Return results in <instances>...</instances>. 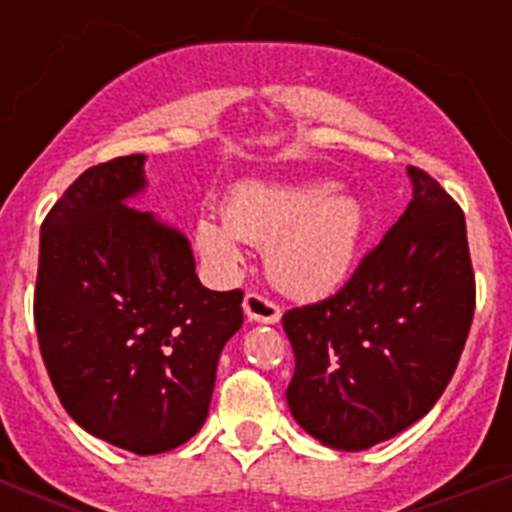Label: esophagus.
Returning <instances> with one entry per match:
<instances>
[{"instance_id": "34e87169", "label": "esophagus", "mask_w": 512, "mask_h": 512, "mask_svg": "<svg viewBox=\"0 0 512 512\" xmlns=\"http://www.w3.org/2000/svg\"><path fill=\"white\" fill-rule=\"evenodd\" d=\"M243 310H246V318L256 320V323H279V318H282L277 302L269 300L261 292H248L246 300H243Z\"/></svg>"}]
</instances>
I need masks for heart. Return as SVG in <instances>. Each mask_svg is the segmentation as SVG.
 I'll use <instances>...</instances> for the list:
<instances>
[{"label": "heart", "instance_id": "b5f03b06", "mask_svg": "<svg viewBox=\"0 0 512 512\" xmlns=\"http://www.w3.org/2000/svg\"><path fill=\"white\" fill-rule=\"evenodd\" d=\"M225 220L200 217L197 248L217 269L243 266V243L266 248L271 282L292 297L341 287L359 259L366 212L325 182H246L228 194Z\"/></svg>", "mask_w": 512, "mask_h": 512}]
</instances>
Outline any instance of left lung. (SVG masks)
<instances>
[{
  "mask_svg": "<svg viewBox=\"0 0 512 512\" xmlns=\"http://www.w3.org/2000/svg\"><path fill=\"white\" fill-rule=\"evenodd\" d=\"M413 202L336 295L282 315L295 377L287 405L325 446L372 449L449 387L474 318L464 212L410 166Z\"/></svg>",
  "mask_w": 512,
  "mask_h": 512,
  "instance_id": "left-lung-1",
  "label": "left lung"
}]
</instances>
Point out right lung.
Returning a JSON list of instances; mask_svg holds the SVG:
<instances>
[{
  "instance_id": "add662e5",
  "label": "right lung",
  "mask_w": 512,
  "mask_h": 512,
  "mask_svg": "<svg viewBox=\"0 0 512 512\" xmlns=\"http://www.w3.org/2000/svg\"><path fill=\"white\" fill-rule=\"evenodd\" d=\"M146 156L92 166L40 225L35 330L53 390L76 423L140 456L187 443L207 418L243 292H212L189 241L125 202Z\"/></svg>"
}]
</instances>
